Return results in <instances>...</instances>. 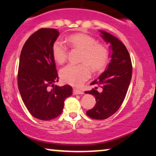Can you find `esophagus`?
I'll return each instance as SVG.
<instances>
[{
  "mask_svg": "<svg viewBox=\"0 0 156 156\" xmlns=\"http://www.w3.org/2000/svg\"><path fill=\"white\" fill-rule=\"evenodd\" d=\"M84 92L83 90H80L79 89H76L74 88L73 89V94L74 95H82L83 94Z\"/></svg>",
  "mask_w": 156,
  "mask_h": 156,
  "instance_id": "34e87169",
  "label": "esophagus"
}]
</instances>
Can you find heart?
Listing matches in <instances>:
<instances>
[{
	"label": "heart",
	"mask_w": 156,
	"mask_h": 156,
	"mask_svg": "<svg viewBox=\"0 0 156 156\" xmlns=\"http://www.w3.org/2000/svg\"><path fill=\"white\" fill-rule=\"evenodd\" d=\"M67 42L73 48L81 51L80 61L83 63L78 65L68 64L62 68L60 76L66 83L79 86L90 78V67L94 71H99L105 67L108 60L109 51L106 45L97 42L94 37L83 33L68 36ZM52 54L56 63L63 64L67 58V47L61 41H55L52 45Z\"/></svg>",
	"instance_id": "b5f03b06"
}]
</instances>
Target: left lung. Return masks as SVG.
I'll list each match as a JSON object with an SVG mask.
<instances>
[{
  "instance_id": "obj_1",
  "label": "left lung",
  "mask_w": 156,
  "mask_h": 156,
  "mask_svg": "<svg viewBox=\"0 0 156 156\" xmlns=\"http://www.w3.org/2000/svg\"><path fill=\"white\" fill-rule=\"evenodd\" d=\"M105 42L111 44V62L107 69L91 85L97 84L102 88L99 93L97 87L86 91L94 95L96 104L86 112L93 119L103 120L113 115L119 109L127 93L132 77V63L127 48L123 43L108 33L100 30Z\"/></svg>"
}]
</instances>
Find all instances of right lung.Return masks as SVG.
I'll list each match as a JSON object with an SVG mask.
<instances>
[{
    "instance_id": "1",
    "label": "right lung",
    "mask_w": 156,
    "mask_h": 156,
    "mask_svg": "<svg viewBox=\"0 0 156 156\" xmlns=\"http://www.w3.org/2000/svg\"><path fill=\"white\" fill-rule=\"evenodd\" d=\"M58 36L56 29H39L29 37L20 53L18 89L28 111L39 120H49L59 116L64 101L72 95L70 86H54L58 81V76L52 45Z\"/></svg>"
}]
</instances>
